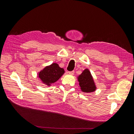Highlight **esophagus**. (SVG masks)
Wrapping results in <instances>:
<instances>
[{"instance_id":"esophagus-1","label":"esophagus","mask_w":134,"mask_h":134,"mask_svg":"<svg viewBox=\"0 0 134 134\" xmlns=\"http://www.w3.org/2000/svg\"><path fill=\"white\" fill-rule=\"evenodd\" d=\"M70 75H74V73H75V71H69L68 72Z\"/></svg>"}]
</instances>
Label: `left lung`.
Instances as JSON below:
<instances>
[{
    "label": "left lung",
    "mask_w": 134,
    "mask_h": 134,
    "mask_svg": "<svg viewBox=\"0 0 134 134\" xmlns=\"http://www.w3.org/2000/svg\"><path fill=\"white\" fill-rule=\"evenodd\" d=\"M79 85L82 92L90 93L95 91L96 87L92 76L88 69H86L79 76Z\"/></svg>",
    "instance_id": "8db88e82"
}]
</instances>
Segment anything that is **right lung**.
<instances>
[{
	"label": "right lung",
	"mask_w": 134,
	"mask_h": 134,
	"mask_svg": "<svg viewBox=\"0 0 134 134\" xmlns=\"http://www.w3.org/2000/svg\"><path fill=\"white\" fill-rule=\"evenodd\" d=\"M64 73V69L60 68L57 63H53L40 72L39 77L43 83L49 86L51 83L55 82Z\"/></svg>",
	"instance_id": "obj_1"
}]
</instances>
